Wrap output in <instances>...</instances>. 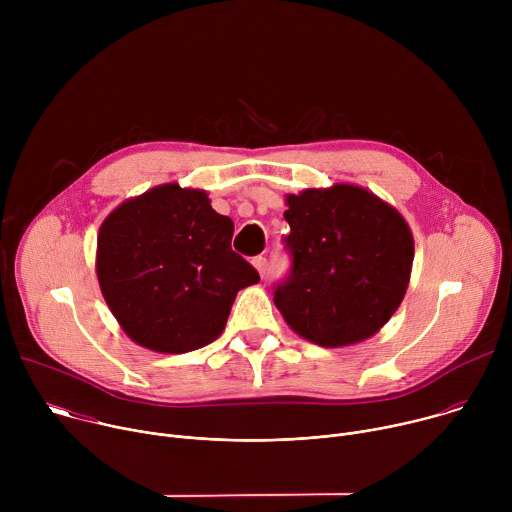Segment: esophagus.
<instances>
[{"mask_svg": "<svg viewBox=\"0 0 512 512\" xmlns=\"http://www.w3.org/2000/svg\"><path fill=\"white\" fill-rule=\"evenodd\" d=\"M253 267L259 271V275L263 277L265 273H267V259L263 257V255H259V257H255L253 259Z\"/></svg>", "mask_w": 512, "mask_h": 512, "instance_id": "34e87169", "label": "esophagus"}]
</instances>
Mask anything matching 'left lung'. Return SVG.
<instances>
[{
    "instance_id": "1",
    "label": "left lung",
    "mask_w": 512,
    "mask_h": 512,
    "mask_svg": "<svg viewBox=\"0 0 512 512\" xmlns=\"http://www.w3.org/2000/svg\"><path fill=\"white\" fill-rule=\"evenodd\" d=\"M294 267L273 302L298 336L338 348L375 336L401 306L413 267L403 214L354 184L285 196Z\"/></svg>"
}]
</instances>
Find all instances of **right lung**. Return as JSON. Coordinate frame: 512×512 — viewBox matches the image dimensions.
Wrapping results in <instances>:
<instances>
[{
	"label": "right lung",
	"instance_id": "add662e5",
	"mask_svg": "<svg viewBox=\"0 0 512 512\" xmlns=\"http://www.w3.org/2000/svg\"><path fill=\"white\" fill-rule=\"evenodd\" d=\"M233 231L204 190L176 182L109 212L97 235V279L135 344L182 354L223 334L237 291L259 281L231 249Z\"/></svg>",
	"mask_w": 512,
	"mask_h": 512
}]
</instances>
